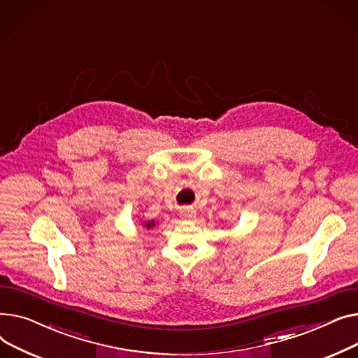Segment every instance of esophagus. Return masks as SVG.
Wrapping results in <instances>:
<instances>
[{
	"label": "esophagus",
	"mask_w": 358,
	"mask_h": 358,
	"mask_svg": "<svg viewBox=\"0 0 358 358\" xmlns=\"http://www.w3.org/2000/svg\"><path fill=\"white\" fill-rule=\"evenodd\" d=\"M196 217V213L194 211V209H189V208H185L180 211V218L182 220H194Z\"/></svg>",
	"instance_id": "34e87169"
}]
</instances>
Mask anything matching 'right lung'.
I'll return each instance as SVG.
<instances>
[{"instance_id":"right-lung-1","label":"right lung","mask_w":358,"mask_h":358,"mask_svg":"<svg viewBox=\"0 0 358 358\" xmlns=\"http://www.w3.org/2000/svg\"><path fill=\"white\" fill-rule=\"evenodd\" d=\"M143 225L149 229V228H153L155 227V221H143Z\"/></svg>"}]
</instances>
